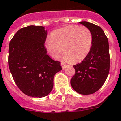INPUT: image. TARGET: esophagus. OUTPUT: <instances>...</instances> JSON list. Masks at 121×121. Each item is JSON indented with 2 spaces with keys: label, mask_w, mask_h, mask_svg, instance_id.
<instances>
[{
  "label": "esophagus",
  "mask_w": 121,
  "mask_h": 121,
  "mask_svg": "<svg viewBox=\"0 0 121 121\" xmlns=\"http://www.w3.org/2000/svg\"><path fill=\"white\" fill-rule=\"evenodd\" d=\"M61 66H62V68L63 69H65V66H66V65H65V64H64V63H63V62H61Z\"/></svg>",
  "instance_id": "esophagus-1"
}]
</instances>
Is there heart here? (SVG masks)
Here are the masks:
<instances>
[{
    "label": "heart",
    "mask_w": 121,
    "mask_h": 121,
    "mask_svg": "<svg viewBox=\"0 0 121 121\" xmlns=\"http://www.w3.org/2000/svg\"><path fill=\"white\" fill-rule=\"evenodd\" d=\"M93 40L92 33L88 28L69 25L52 32L50 38L46 41L45 47L53 58L58 59L63 51L65 60L76 63L88 55Z\"/></svg>",
    "instance_id": "1"
}]
</instances>
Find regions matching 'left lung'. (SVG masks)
<instances>
[{"label":"left lung","mask_w":121,"mask_h":121,"mask_svg":"<svg viewBox=\"0 0 121 121\" xmlns=\"http://www.w3.org/2000/svg\"><path fill=\"white\" fill-rule=\"evenodd\" d=\"M89 29L93 35V45L88 55L73 66L75 74L71 79L73 89L83 95L93 94L106 80L110 68L108 39L100 26L82 21L79 22Z\"/></svg>","instance_id":"left-lung-1"}]
</instances>
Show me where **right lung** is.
<instances>
[{"instance_id":"obj_1","label":"right lung","mask_w":121,"mask_h":121,"mask_svg":"<svg viewBox=\"0 0 121 121\" xmlns=\"http://www.w3.org/2000/svg\"><path fill=\"white\" fill-rule=\"evenodd\" d=\"M43 26L30 25L20 29L9 47V66L13 80L22 92L33 98L48 95L54 76L62 69L60 61L47 55Z\"/></svg>"}]
</instances>
